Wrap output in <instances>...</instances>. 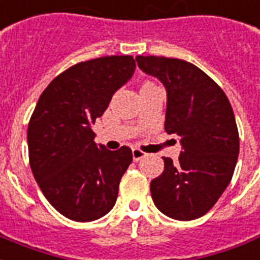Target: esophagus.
Here are the masks:
<instances>
[{"instance_id":"obj_1","label":"esophagus","mask_w":260,"mask_h":260,"mask_svg":"<svg viewBox=\"0 0 260 260\" xmlns=\"http://www.w3.org/2000/svg\"><path fill=\"white\" fill-rule=\"evenodd\" d=\"M146 153L145 152H142L141 149H137V148H134L133 149V159L136 160V161H138V160H141L142 157H145Z\"/></svg>"}]
</instances>
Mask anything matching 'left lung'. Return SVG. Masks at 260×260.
Instances as JSON below:
<instances>
[{
    "label": "left lung",
    "instance_id": "1",
    "mask_svg": "<svg viewBox=\"0 0 260 260\" xmlns=\"http://www.w3.org/2000/svg\"><path fill=\"white\" fill-rule=\"evenodd\" d=\"M136 60L165 85V130L182 146L177 163L163 157L165 171L151 182L153 203L173 219L200 218L225 192L237 163L240 140L232 105L225 91L194 64L157 56Z\"/></svg>",
    "mask_w": 260,
    "mask_h": 260
}]
</instances>
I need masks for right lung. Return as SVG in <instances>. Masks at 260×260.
Instances as JSON below:
<instances>
[{
	"mask_svg": "<svg viewBox=\"0 0 260 260\" xmlns=\"http://www.w3.org/2000/svg\"><path fill=\"white\" fill-rule=\"evenodd\" d=\"M132 56H105L72 66L50 82L31 115L30 167L44 196L61 215L90 222L108 214L132 149L97 145L91 126L133 77Z\"/></svg>",
	"mask_w": 260,
	"mask_h": 260,
	"instance_id": "add662e5",
	"label": "right lung"
}]
</instances>
